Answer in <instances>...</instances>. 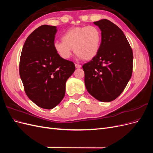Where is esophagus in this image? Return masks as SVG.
<instances>
[{
    "label": "esophagus",
    "instance_id": "34e87169",
    "mask_svg": "<svg viewBox=\"0 0 153 153\" xmlns=\"http://www.w3.org/2000/svg\"><path fill=\"white\" fill-rule=\"evenodd\" d=\"M81 67H82L81 65H79V64H75V68H80Z\"/></svg>",
    "mask_w": 153,
    "mask_h": 153
}]
</instances>
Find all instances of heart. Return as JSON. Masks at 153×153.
Wrapping results in <instances>:
<instances>
[{
    "label": "heart",
    "mask_w": 153,
    "mask_h": 153,
    "mask_svg": "<svg viewBox=\"0 0 153 153\" xmlns=\"http://www.w3.org/2000/svg\"><path fill=\"white\" fill-rule=\"evenodd\" d=\"M62 40L55 41L53 45L60 57L69 59L73 49L78 59L90 61L99 52L101 34L96 27H78L67 30L62 36Z\"/></svg>",
    "instance_id": "heart-1"
}]
</instances>
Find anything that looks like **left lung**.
I'll list each match as a JSON object with an SVG mask.
<instances>
[{
	"mask_svg": "<svg viewBox=\"0 0 153 153\" xmlns=\"http://www.w3.org/2000/svg\"><path fill=\"white\" fill-rule=\"evenodd\" d=\"M101 31L99 52L84 64L85 85L97 100L110 102L116 99L126 87L132 75L133 52L122 30L112 22H94Z\"/></svg>",
	"mask_w": 153,
	"mask_h": 153,
	"instance_id": "8db88e82",
	"label": "left lung"
}]
</instances>
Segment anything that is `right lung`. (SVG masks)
<instances>
[{"label":"right lung","instance_id":"obj_1","mask_svg":"<svg viewBox=\"0 0 153 153\" xmlns=\"http://www.w3.org/2000/svg\"><path fill=\"white\" fill-rule=\"evenodd\" d=\"M57 27L43 25L27 38L20 61V76L29 98L39 107L52 109L64 98L66 82L75 70L71 61L53 48Z\"/></svg>","mask_w":153,"mask_h":153}]
</instances>
